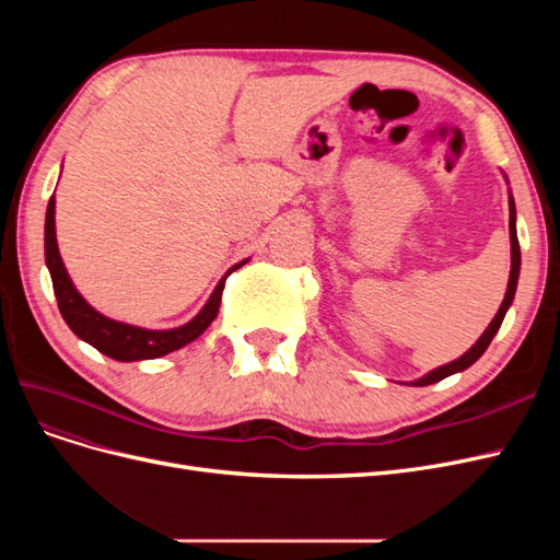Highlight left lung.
Returning <instances> with one entry per match:
<instances>
[{
	"label": "left lung",
	"instance_id": "left-lung-1",
	"mask_svg": "<svg viewBox=\"0 0 560 560\" xmlns=\"http://www.w3.org/2000/svg\"><path fill=\"white\" fill-rule=\"evenodd\" d=\"M510 238H512V273H510V284H506L504 301H502V306H500L498 315L493 317V322H490L488 329L481 334L479 341L474 343V346L463 354V358H457V360L451 362V364H444V366H439V369L430 371L428 376H422L420 381H413L411 385H418V387H420V385H432V383H436V381H442V378L455 374V371H465L467 366H471L474 362H477V360L481 358V354L486 352V348L490 346V341H493V336L498 334V329H500V325H502L506 308H510L512 301H514L516 282H518V270H521V247H518V238H516V208H514V198H512V196H510Z\"/></svg>",
	"mask_w": 560,
	"mask_h": 560
}]
</instances>
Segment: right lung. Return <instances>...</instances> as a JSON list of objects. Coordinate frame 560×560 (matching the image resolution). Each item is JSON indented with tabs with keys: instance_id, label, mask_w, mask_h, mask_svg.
<instances>
[{
	"instance_id": "right-lung-1",
	"label": "right lung",
	"mask_w": 560,
	"mask_h": 560,
	"mask_svg": "<svg viewBox=\"0 0 560 560\" xmlns=\"http://www.w3.org/2000/svg\"><path fill=\"white\" fill-rule=\"evenodd\" d=\"M44 249H46L48 273H50V280H54L58 308L67 322V327H70L79 338H83V341L91 343L95 350H100L103 354H107V358L118 360V362L156 360V358H163V354H167V352L179 350L182 346L196 341V338L210 327V322L219 313V303H222L226 278L233 273L235 268H241L245 264V261H241L238 266H233L229 273L219 280L210 301L202 306V311L191 322H186L184 327H177V329L151 331V329L124 325V322H116V319L100 315L74 290V284L62 266L58 243H56V200H54V196H50L48 208H46Z\"/></svg>"
}]
</instances>
